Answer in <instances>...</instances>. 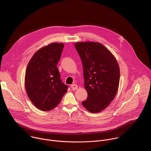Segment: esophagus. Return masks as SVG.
I'll return each instance as SVG.
<instances>
[{
    "instance_id": "esophagus-1",
    "label": "esophagus",
    "mask_w": 151,
    "mask_h": 151,
    "mask_svg": "<svg viewBox=\"0 0 151 151\" xmlns=\"http://www.w3.org/2000/svg\"><path fill=\"white\" fill-rule=\"evenodd\" d=\"M71 88H72V89L73 90H77V89L78 88V87L77 85H76V84H73V85H71Z\"/></svg>"
}]
</instances>
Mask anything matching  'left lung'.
Returning a JSON list of instances; mask_svg holds the SVG:
<instances>
[{"label":"left lung","instance_id":"1","mask_svg":"<svg viewBox=\"0 0 151 151\" xmlns=\"http://www.w3.org/2000/svg\"><path fill=\"white\" fill-rule=\"evenodd\" d=\"M75 47L81 57L84 87L88 93L82 102L91 113H98L108 106L116 95L120 78L118 61L113 54L99 42H79Z\"/></svg>","mask_w":151,"mask_h":151}]
</instances>
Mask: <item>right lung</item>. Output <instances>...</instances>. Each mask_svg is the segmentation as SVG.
Instances as JSON below:
<instances>
[{"label":"right lung","mask_w":151,"mask_h":151,"mask_svg":"<svg viewBox=\"0 0 151 151\" xmlns=\"http://www.w3.org/2000/svg\"><path fill=\"white\" fill-rule=\"evenodd\" d=\"M63 48L62 43H51L38 50L27 64L26 91L32 103L41 111L55 108L68 91L57 68Z\"/></svg>","instance_id":"add662e5"}]
</instances>
